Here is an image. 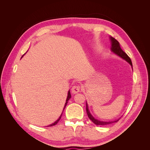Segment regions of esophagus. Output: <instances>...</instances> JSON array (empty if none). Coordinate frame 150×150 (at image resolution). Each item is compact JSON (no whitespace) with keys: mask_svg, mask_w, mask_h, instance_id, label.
<instances>
[{"mask_svg":"<svg viewBox=\"0 0 150 150\" xmlns=\"http://www.w3.org/2000/svg\"><path fill=\"white\" fill-rule=\"evenodd\" d=\"M80 89H81V86L79 85H78V84L74 85L72 86V93L73 94H76L80 91Z\"/></svg>","mask_w":150,"mask_h":150,"instance_id":"34e87169","label":"esophagus"}]
</instances>
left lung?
<instances>
[{"label":"left lung","mask_w":150,"mask_h":150,"mask_svg":"<svg viewBox=\"0 0 150 150\" xmlns=\"http://www.w3.org/2000/svg\"><path fill=\"white\" fill-rule=\"evenodd\" d=\"M110 39L111 41V51L115 52V54H116L117 55H118L119 56H120L121 57H122V59H124L125 60H126L127 62H128L129 64H131V66H132V62H131V59L129 58V57L127 55L126 53L125 52L122 50L121 49V47H120V44L119 43V42L117 41L116 39H115V38H113L112 37H110ZM86 112H87V115L89 117V118L91 120L95 125H110L113 123V122H116L119 121V120H117L116 121H109V122H105V121H99L96 119H95L94 117L91 115V113L89 111L88 109V106L87 103H86Z\"/></svg>","instance_id":"obj_1"}]
</instances>
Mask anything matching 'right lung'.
Listing matches in <instances>:
<instances>
[{
  "label": "right lung",
  "instance_id": "1",
  "mask_svg": "<svg viewBox=\"0 0 150 150\" xmlns=\"http://www.w3.org/2000/svg\"><path fill=\"white\" fill-rule=\"evenodd\" d=\"M71 93H70V91H69V92H68V94H67V99H66V103H65V106H64V109H63V111L64 110V109H65V108H66V105H67V101H69V99L71 98ZM62 112H63V111H62ZM62 113L61 114V115L60 116V117H59V119L56 121V122H54V123H52V125H49V126H54V125H56L57 122H59V121L60 120H61V116H62Z\"/></svg>",
  "mask_w": 150,
  "mask_h": 150
}]
</instances>
